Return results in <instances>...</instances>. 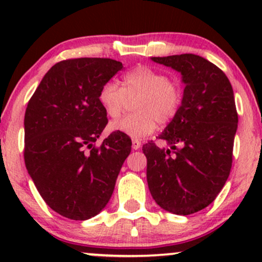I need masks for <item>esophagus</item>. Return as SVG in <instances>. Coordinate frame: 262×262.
Listing matches in <instances>:
<instances>
[{"label":"esophagus","instance_id":"obj_1","mask_svg":"<svg viewBox=\"0 0 262 262\" xmlns=\"http://www.w3.org/2000/svg\"><path fill=\"white\" fill-rule=\"evenodd\" d=\"M140 146H141L140 140H138V139H133V140H132V148H133L134 150L140 149Z\"/></svg>","mask_w":262,"mask_h":262}]
</instances>
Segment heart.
I'll list each match as a JSON object with an SVG mask.
<instances>
[{
  "label": "heart",
  "instance_id": "heart-1",
  "mask_svg": "<svg viewBox=\"0 0 262 262\" xmlns=\"http://www.w3.org/2000/svg\"><path fill=\"white\" fill-rule=\"evenodd\" d=\"M98 102L110 118L117 119L133 101L134 113L111 123V129L130 137H145L155 130L156 123L167 124L180 112L183 102L182 86L166 74L148 65H139L123 75L121 86L107 81L101 86Z\"/></svg>",
  "mask_w": 262,
  "mask_h": 262
}]
</instances>
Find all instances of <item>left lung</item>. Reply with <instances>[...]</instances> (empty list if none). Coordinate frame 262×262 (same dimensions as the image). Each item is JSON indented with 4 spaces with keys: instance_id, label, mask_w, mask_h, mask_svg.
Segmentation results:
<instances>
[{
    "instance_id": "obj_1",
    "label": "left lung",
    "mask_w": 262,
    "mask_h": 262,
    "mask_svg": "<svg viewBox=\"0 0 262 262\" xmlns=\"http://www.w3.org/2000/svg\"><path fill=\"white\" fill-rule=\"evenodd\" d=\"M182 74L186 83L180 112L159 135L143 145L146 180L155 202L188 215L209 206L229 177L237 112L233 87L218 66L202 56L181 54L151 58Z\"/></svg>"
}]
</instances>
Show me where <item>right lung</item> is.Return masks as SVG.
Listing matches in <instances>:
<instances>
[{
  "mask_svg": "<svg viewBox=\"0 0 262 262\" xmlns=\"http://www.w3.org/2000/svg\"><path fill=\"white\" fill-rule=\"evenodd\" d=\"M107 58L68 59L45 74L25 114V162L45 203L62 217L86 221L106 207L132 141L107 125L101 86L122 70Z\"/></svg>",
  "mask_w": 262,
  "mask_h": 262,
  "instance_id": "obj_1",
  "label": "right lung"
}]
</instances>
